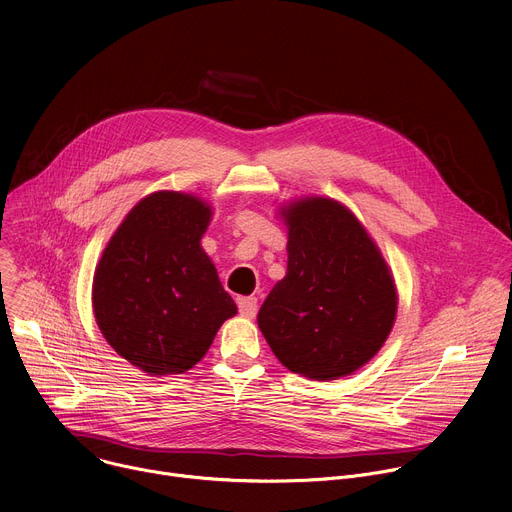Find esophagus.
<instances>
[{
	"mask_svg": "<svg viewBox=\"0 0 512 512\" xmlns=\"http://www.w3.org/2000/svg\"><path fill=\"white\" fill-rule=\"evenodd\" d=\"M237 306H239L241 316H245V318H253V316L257 314V298L239 296V298H237Z\"/></svg>",
	"mask_w": 512,
	"mask_h": 512,
	"instance_id": "obj_1",
	"label": "esophagus"
}]
</instances>
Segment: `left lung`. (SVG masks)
<instances>
[{
  "label": "left lung",
  "instance_id": "left-lung-1",
  "mask_svg": "<svg viewBox=\"0 0 512 512\" xmlns=\"http://www.w3.org/2000/svg\"><path fill=\"white\" fill-rule=\"evenodd\" d=\"M281 216L287 273L259 310V330L291 373L314 381L352 375L395 324L389 265L358 218L332 198H300Z\"/></svg>",
  "mask_w": 512,
  "mask_h": 512
}]
</instances>
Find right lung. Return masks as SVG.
Wrapping results in <instances>:
<instances>
[{"label":"right lung","instance_id":"add662e5","mask_svg":"<svg viewBox=\"0 0 512 512\" xmlns=\"http://www.w3.org/2000/svg\"><path fill=\"white\" fill-rule=\"evenodd\" d=\"M210 206L160 190L141 198L109 239L93 279L101 334L133 367L158 375L190 371L218 328L237 314L200 239Z\"/></svg>","mask_w":512,"mask_h":512}]
</instances>
